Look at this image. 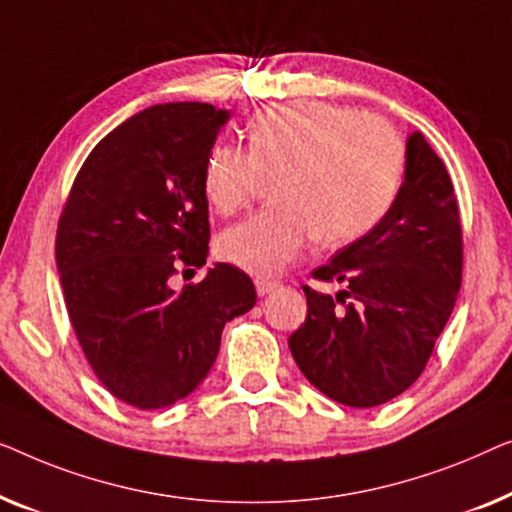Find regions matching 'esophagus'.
<instances>
[{
    "mask_svg": "<svg viewBox=\"0 0 512 512\" xmlns=\"http://www.w3.org/2000/svg\"><path fill=\"white\" fill-rule=\"evenodd\" d=\"M255 287H257L259 297H266V294H271L273 290H278L280 283H278V280H273V278H257L255 280Z\"/></svg>",
    "mask_w": 512,
    "mask_h": 512,
    "instance_id": "34e87169",
    "label": "esophagus"
}]
</instances>
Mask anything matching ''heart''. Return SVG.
Returning a JSON list of instances; mask_svg holds the SVG:
<instances>
[{
	"mask_svg": "<svg viewBox=\"0 0 512 512\" xmlns=\"http://www.w3.org/2000/svg\"><path fill=\"white\" fill-rule=\"evenodd\" d=\"M248 150L215 143L204 164V194L215 211L250 204L262 176H276L273 206L218 241L225 262L271 276L318 236L343 246L371 232L392 206L403 146L390 122L327 102H292L257 111L246 127Z\"/></svg>",
	"mask_w": 512,
	"mask_h": 512,
	"instance_id": "heart-1",
	"label": "heart"
}]
</instances>
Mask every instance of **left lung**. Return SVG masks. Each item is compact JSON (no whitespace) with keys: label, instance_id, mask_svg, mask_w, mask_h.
Wrapping results in <instances>:
<instances>
[{"label":"left lung","instance_id":"1","mask_svg":"<svg viewBox=\"0 0 512 512\" xmlns=\"http://www.w3.org/2000/svg\"><path fill=\"white\" fill-rule=\"evenodd\" d=\"M462 220L450 174L420 132L408 136L406 178L385 218L338 250L304 285L308 315L290 336L308 383L343 406L373 408L420 378L462 287ZM342 306L338 307L337 304Z\"/></svg>","mask_w":512,"mask_h":512}]
</instances>
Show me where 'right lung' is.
Here are the masks:
<instances>
[{"label":"right lung","mask_w":512,"mask_h":512,"mask_svg":"<svg viewBox=\"0 0 512 512\" xmlns=\"http://www.w3.org/2000/svg\"><path fill=\"white\" fill-rule=\"evenodd\" d=\"M229 118L211 104H157L106 134L83 162L57 222L55 259L83 355L115 399L167 408L197 390L225 322L255 306L253 280L206 264L208 150Z\"/></svg>","instance_id":"right-lung-1"}]
</instances>
